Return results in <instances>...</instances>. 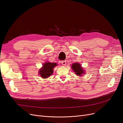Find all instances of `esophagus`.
Here are the masks:
<instances>
[{
	"instance_id": "obj_1",
	"label": "esophagus",
	"mask_w": 123,
	"mask_h": 123,
	"mask_svg": "<svg viewBox=\"0 0 123 123\" xmlns=\"http://www.w3.org/2000/svg\"><path fill=\"white\" fill-rule=\"evenodd\" d=\"M61 63L63 65H65L66 64V61H61Z\"/></svg>"
}]
</instances>
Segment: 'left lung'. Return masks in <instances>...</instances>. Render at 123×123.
Instances as JSON below:
<instances>
[{
  "label": "left lung",
  "instance_id": "obj_1",
  "mask_svg": "<svg viewBox=\"0 0 123 123\" xmlns=\"http://www.w3.org/2000/svg\"><path fill=\"white\" fill-rule=\"evenodd\" d=\"M72 69L75 72V74L78 76H82L83 74H85V71L81 66L80 63H74L71 65Z\"/></svg>",
  "mask_w": 123,
  "mask_h": 123
}]
</instances>
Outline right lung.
<instances>
[{
	"instance_id": "obj_1",
	"label": "right lung",
	"mask_w": 123,
	"mask_h": 123,
	"mask_svg": "<svg viewBox=\"0 0 123 123\" xmlns=\"http://www.w3.org/2000/svg\"><path fill=\"white\" fill-rule=\"evenodd\" d=\"M56 63L45 62L42 68L39 70V74L43 79H47L51 76L53 73V68L56 66Z\"/></svg>"
}]
</instances>
